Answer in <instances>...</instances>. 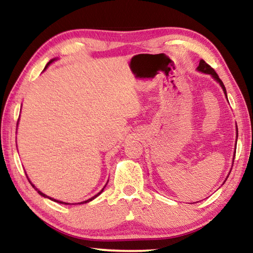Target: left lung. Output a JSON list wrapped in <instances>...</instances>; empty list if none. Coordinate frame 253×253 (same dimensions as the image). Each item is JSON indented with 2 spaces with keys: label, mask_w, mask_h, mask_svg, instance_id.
<instances>
[{
  "label": "left lung",
  "mask_w": 253,
  "mask_h": 253,
  "mask_svg": "<svg viewBox=\"0 0 253 253\" xmlns=\"http://www.w3.org/2000/svg\"><path fill=\"white\" fill-rule=\"evenodd\" d=\"M198 70L199 71H201V72H204V74H209V75H211L214 79H215L217 83H219L220 84H221V87H222V89H223V91H224V93H225V96H226V90H225V87H224V84H223V83H222V80L219 78V76H217V74L215 72V70L213 69V68L211 67V66H209L207 62L204 61V60L202 59L200 61V65H199V67H198Z\"/></svg>",
  "instance_id": "obj_1"
}]
</instances>
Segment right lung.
<instances>
[{"mask_svg": "<svg viewBox=\"0 0 253 253\" xmlns=\"http://www.w3.org/2000/svg\"><path fill=\"white\" fill-rule=\"evenodd\" d=\"M53 61H54V59H52V60H50V61L48 62V65H46V66H45V68H46V67H48V66L50 65V63H51V62H53ZM45 68H44V69H45ZM27 177H28V176H27ZM29 182H30V179H29ZM30 183H31V182H30ZM31 185H32V186L34 187V185H33V184H32V183H31ZM34 188H36V187H34ZM104 188H105V187H104ZM104 188H102V190H101V191L99 192V193H98L97 195H95V196H93V198H91V199H89V200H87V201H84V203H87V202H89V201H91V200H93V199H95V198H97V196H98V195H99V194L101 193V192H102V191H104ZM36 190H37V188H36ZM37 191H38V193H39L40 195H42V196H44V198H48V196H46V195H44V194H43V193H42V192H40L39 190H37ZM49 199H50V200H52V201H54V202H58V203H61V204H69V203H66V202H61V201H57V200H53V199H51V198H49Z\"/></svg>", "mask_w": 253, "mask_h": 253, "instance_id": "right-lung-1", "label": "right lung"}]
</instances>
